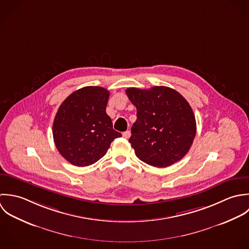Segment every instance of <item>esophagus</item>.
<instances>
[{"instance_id":"esophagus-1","label":"esophagus","mask_w":249,"mask_h":249,"mask_svg":"<svg viewBox=\"0 0 249 249\" xmlns=\"http://www.w3.org/2000/svg\"><path fill=\"white\" fill-rule=\"evenodd\" d=\"M122 136H123V138H125V139H129V138L131 137V133H130V131H126V132H124V133L122 134Z\"/></svg>"}]
</instances>
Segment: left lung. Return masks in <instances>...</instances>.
<instances>
[{"label": "left lung", "mask_w": 249, "mask_h": 249, "mask_svg": "<svg viewBox=\"0 0 249 249\" xmlns=\"http://www.w3.org/2000/svg\"><path fill=\"white\" fill-rule=\"evenodd\" d=\"M126 94L137 107L129 140L137 157L155 167L169 166L186 156L196 134L192 107L167 87L130 88Z\"/></svg>", "instance_id": "obj_1"}]
</instances>
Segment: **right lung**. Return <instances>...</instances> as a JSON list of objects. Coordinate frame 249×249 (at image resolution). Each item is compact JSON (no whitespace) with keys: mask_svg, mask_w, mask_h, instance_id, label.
<instances>
[{"mask_svg":"<svg viewBox=\"0 0 249 249\" xmlns=\"http://www.w3.org/2000/svg\"><path fill=\"white\" fill-rule=\"evenodd\" d=\"M108 97L109 92L104 88L86 87L71 93L58 107L53 123V142L73 165L96 162L121 137L106 112Z\"/></svg>","mask_w":249,"mask_h":249,"instance_id":"right-lung-1","label":"right lung"}]
</instances>
